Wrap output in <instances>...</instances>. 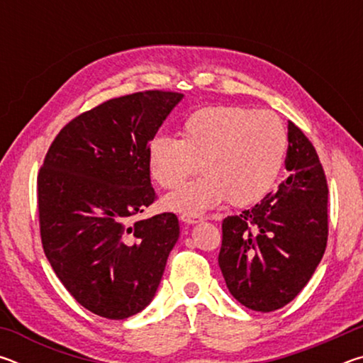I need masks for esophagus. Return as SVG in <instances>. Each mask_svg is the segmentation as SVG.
I'll use <instances>...</instances> for the list:
<instances>
[{"label":"esophagus","instance_id":"obj_1","mask_svg":"<svg viewBox=\"0 0 363 363\" xmlns=\"http://www.w3.org/2000/svg\"><path fill=\"white\" fill-rule=\"evenodd\" d=\"M181 220L187 224H195V223H200V220H203V216H200V214H194V213H182Z\"/></svg>","mask_w":363,"mask_h":363}]
</instances>
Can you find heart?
<instances>
[{
    "label": "heart",
    "mask_w": 363,
    "mask_h": 363,
    "mask_svg": "<svg viewBox=\"0 0 363 363\" xmlns=\"http://www.w3.org/2000/svg\"><path fill=\"white\" fill-rule=\"evenodd\" d=\"M179 134V140L152 139L147 150L150 174L163 189L181 187L200 167L205 171L167 199L179 211H201L227 199L237 206L256 203L272 190L288 147L277 116L242 106L195 110Z\"/></svg>",
    "instance_id": "b5f03b06"
}]
</instances>
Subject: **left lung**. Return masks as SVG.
Listing matches in <instances>:
<instances>
[{
    "label": "left lung",
    "mask_w": 363,
    "mask_h": 363,
    "mask_svg": "<svg viewBox=\"0 0 363 363\" xmlns=\"http://www.w3.org/2000/svg\"><path fill=\"white\" fill-rule=\"evenodd\" d=\"M285 167L275 192L223 220L219 267L238 303L272 312L298 296L328 240V184L315 147L288 121Z\"/></svg>",
    "instance_id": "left-lung-1"
}]
</instances>
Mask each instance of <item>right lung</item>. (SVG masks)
I'll return each mask as SVG.
<instances>
[{
  "mask_svg": "<svg viewBox=\"0 0 363 363\" xmlns=\"http://www.w3.org/2000/svg\"><path fill=\"white\" fill-rule=\"evenodd\" d=\"M181 93L115 97L59 131L38 173L45 255L73 298L123 320L150 303L179 237L174 213L136 220L157 200L147 150Z\"/></svg>",
  "mask_w": 363,
  "mask_h": 363,
  "instance_id": "add662e5",
  "label": "right lung"
}]
</instances>
